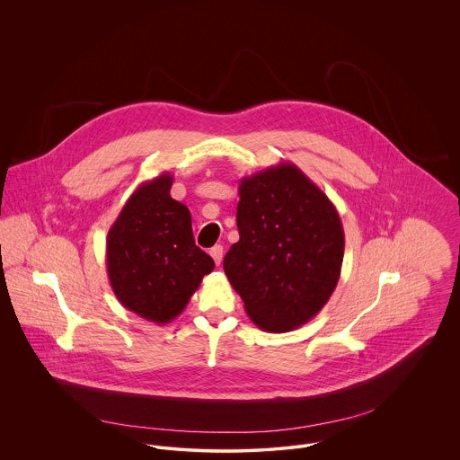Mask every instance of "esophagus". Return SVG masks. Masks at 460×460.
<instances>
[{"label":"esophagus","instance_id":"esophagus-1","mask_svg":"<svg viewBox=\"0 0 460 460\" xmlns=\"http://www.w3.org/2000/svg\"><path fill=\"white\" fill-rule=\"evenodd\" d=\"M210 257L214 259V262H216V265H219L221 263V261H223V246H214V248H210Z\"/></svg>","mask_w":460,"mask_h":460}]
</instances>
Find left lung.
Masks as SVG:
<instances>
[{
	"mask_svg": "<svg viewBox=\"0 0 460 460\" xmlns=\"http://www.w3.org/2000/svg\"><path fill=\"white\" fill-rule=\"evenodd\" d=\"M239 197V241L223 261L225 274L259 328H299L336 288L345 248L340 216L292 163L244 177Z\"/></svg>",
	"mask_w": 460,
	"mask_h": 460,
	"instance_id": "8db88e82",
	"label": "left lung"
}]
</instances>
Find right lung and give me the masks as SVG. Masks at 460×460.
I'll return each instance as SVG.
<instances>
[{
	"mask_svg": "<svg viewBox=\"0 0 460 460\" xmlns=\"http://www.w3.org/2000/svg\"><path fill=\"white\" fill-rule=\"evenodd\" d=\"M173 177L143 182L108 232L106 265L117 299L136 315L179 317L214 261L198 248L190 208L170 197Z\"/></svg>",
	"mask_w": 460,
	"mask_h": 460,
	"instance_id": "1",
	"label": "right lung"
}]
</instances>
